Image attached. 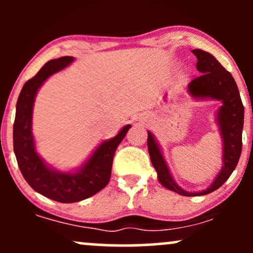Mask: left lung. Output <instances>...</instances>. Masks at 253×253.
Wrapping results in <instances>:
<instances>
[{
  "label": "left lung",
  "instance_id": "obj_1",
  "mask_svg": "<svg viewBox=\"0 0 253 253\" xmlns=\"http://www.w3.org/2000/svg\"><path fill=\"white\" fill-rule=\"evenodd\" d=\"M193 53L197 58L196 68L201 75L194 78L189 83L188 86L189 92L194 97H211L222 102L217 114V121H219L223 141V165L211 187L200 193H189L179 188L170 175V171L165 164L163 155L152 133L147 132L149 133L147 147H149L151 162L158 173V181L167 189L175 191L183 196L207 195L211 191L219 189L236 169L243 146L244 106L236 81L211 53L202 50H193Z\"/></svg>",
  "mask_w": 253,
  "mask_h": 253
}]
</instances>
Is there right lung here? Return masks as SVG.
Here are the masks:
<instances>
[{"label":"right lung","instance_id":"right-lung-1","mask_svg":"<svg viewBox=\"0 0 253 253\" xmlns=\"http://www.w3.org/2000/svg\"><path fill=\"white\" fill-rule=\"evenodd\" d=\"M72 60L74 57L52 59L25 83L17 98L13 127L14 152L24 178L39 194L63 203L82 201L108 184L115 151L130 128L127 125L117 136L103 141L77 172H59L51 169L38 156L32 134V112L36 94L51 75L63 70Z\"/></svg>","mask_w":253,"mask_h":253}]
</instances>
